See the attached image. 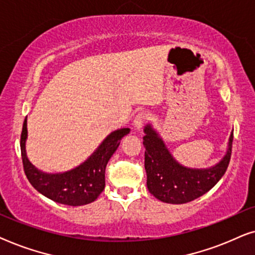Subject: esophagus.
<instances>
[{"mask_svg": "<svg viewBox=\"0 0 255 255\" xmlns=\"http://www.w3.org/2000/svg\"><path fill=\"white\" fill-rule=\"evenodd\" d=\"M147 119H148L147 114L143 113V112L138 113L136 117H135V119H134V128H135V130H137V131L141 130L142 126L144 125V122L147 121Z\"/></svg>", "mask_w": 255, "mask_h": 255, "instance_id": "esophagus-1", "label": "esophagus"}]
</instances>
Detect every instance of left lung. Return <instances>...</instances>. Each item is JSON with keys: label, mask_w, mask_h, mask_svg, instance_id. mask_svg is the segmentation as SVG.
<instances>
[{"label": "left lung", "mask_w": 255, "mask_h": 255, "mask_svg": "<svg viewBox=\"0 0 255 255\" xmlns=\"http://www.w3.org/2000/svg\"><path fill=\"white\" fill-rule=\"evenodd\" d=\"M143 145L147 188L158 201L184 204L211 190L225 174L232 150L233 131L223 158L210 168H188L175 159L158 131L150 124L144 126Z\"/></svg>", "instance_id": "1"}]
</instances>
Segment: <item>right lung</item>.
Segmentation results:
<instances>
[{"label":"right lung","mask_w":255,"mask_h":255,"mask_svg":"<svg viewBox=\"0 0 255 255\" xmlns=\"http://www.w3.org/2000/svg\"><path fill=\"white\" fill-rule=\"evenodd\" d=\"M129 128H120L108 135L93 154L78 167L64 172H45L37 169L26 156L28 138L26 119L21 134V152L24 172L37 191L51 201L64 205L80 206L96 201L105 189V170L121 138L129 134Z\"/></svg>","instance_id":"1"}]
</instances>
